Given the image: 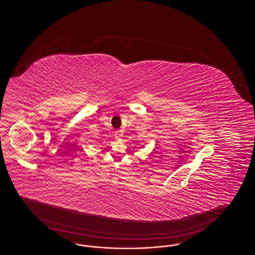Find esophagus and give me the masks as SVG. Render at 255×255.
I'll list each match as a JSON object with an SVG mask.
<instances>
[{
	"label": "esophagus",
	"mask_w": 255,
	"mask_h": 255,
	"mask_svg": "<svg viewBox=\"0 0 255 255\" xmlns=\"http://www.w3.org/2000/svg\"><path fill=\"white\" fill-rule=\"evenodd\" d=\"M115 138L116 139H120V135H121V133H120V130H117V131H115Z\"/></svg>",
	"instance_id": "obj_1"
}]
</instances>
